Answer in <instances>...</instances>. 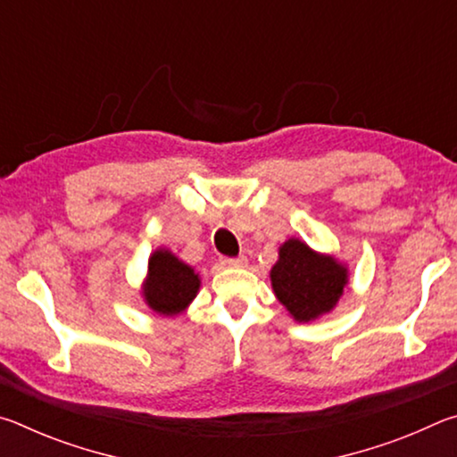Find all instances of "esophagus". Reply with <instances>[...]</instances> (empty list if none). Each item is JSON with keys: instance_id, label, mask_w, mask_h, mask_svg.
Segmentation results:
<instances>
[{"instance_id": "obj_1", "label": "esophagus", "mask_w": 457, "mask_h": 457, "mask_svg": "<svg viewBox=\"0 0 457 457\" xmlns=\"http://www.w3.org/2000/svg\"><path fill=\"white\" fill-rule=\"evenodd\" d=\"M221 266L226 268H244L247 264L245 256H237V258H221Z\"/></svg>"}]
</instances>
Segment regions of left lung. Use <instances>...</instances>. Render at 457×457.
Wrapping results in <instances>:
<instances>
[{"label": "left lung", "mask_w": 457, "mask_h": 457, "mask_svg": "<svg viewBox=\"0 0 457 457\" xmlns=\"http://www.w3.org/2000/svg\"><path fill=\"white\" fill-rule=\"evenodd\" d=\"M270 282L280 303L296 322H312L338 304L349 284V268L330 253H320L298 237L278 247Z\"/></svg>", "instance_id": "obj_1"}]
</instances>
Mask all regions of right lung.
Here are the masks:
<instances>
[{
	"label": "right lung",
	"instance_id": "1",
	"mask_svg": "<svg viewBox=\"0 0 457 457\" xmlns=\"http://www.w3.org/2000/svg\"><path fill=\"white\" fill-rule=\"evenodd\" d=\"M199 274L167 247L154 250L146 266L141 292L145 304L161 316H177L197 296Z\"/></svg>",
	"mask_w": 457,
	"mask_h": 457
}]
</instances>
